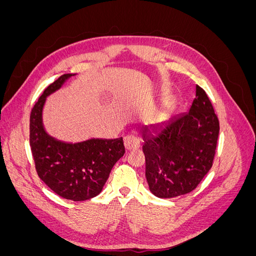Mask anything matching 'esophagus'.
<instances>
[{
    "label": "esophagus",
    "instance_id": "obj_1",
    "mask_svg": "<svg viewBox=\"0 0 256 256\" xmlns=\"http://www.w3.org/2000/svg\"><path fill=\"white\" fill-rule=\"evenodd\" d=\"M124 145H125L126 150H136L140 147V141L138 138L134 136H127L124 138Z\"/></svg>",
    "mask_w": 256,
    "mask_h": 256
}]
</instances>
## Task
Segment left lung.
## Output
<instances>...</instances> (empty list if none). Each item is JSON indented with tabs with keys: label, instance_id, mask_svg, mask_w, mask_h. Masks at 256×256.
Wrapping results in <instances>:
<instances>
[{
	"label": "left lung",
	"instance_id": "left-lung-1",
	"mask_svg": "<svg viewBox=\"0 0 256 256\" xmlns=\"http://www.w3.org/2000/svg\"><path fill=\"white\" fill-rule=\"evenodd\" d=\"M219 129L210 100L198 85L188 112L161 122L154 134L145 129V176L152 194L171 198L194 190L212 168Z\"/></svg>",
	"mask_w": 256,
	"mask_h": 256
}]
</instances>
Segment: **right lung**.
Wrapping results in <instances>:
<instances>
[{"instance_id": "1", "label": "right lung", "mask_w": 256, "mask_h": 256, "mask_svg": "<svg viewBox=\"0 0 256 256\" xmlns=\"http://www.w3.org/2000/svg\"><path fill=\"white\" fill-rule=\"evenodd\" d=\"M76 76L65 74L44 90L30 116V145L40 180L58 196L81 202L98 196L113 166L125 154L122 138L65 142L50 136L44 126L47 97Z\"/></svg>"}]
</instances>
